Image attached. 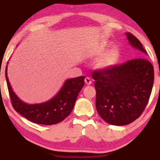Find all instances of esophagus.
<instances>
[{
    "instance_id": "esophagus-1",
    "label": "esophagus",
    "mask_w": 160,
    "mask_h": 160,
    "mask_svg": "<svg viewBox=\"0 0 160 160\" xmlns=\"http://www.w3.org/2000/svg\"><path fill=\"white\" fill-rule=\"evenodd\" d=\"M85 83L87 84V85H91V84H92L91 78L90 77H86L85 79Z\"/></svg>"
}]
</instances>
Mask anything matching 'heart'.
<instances>
[{
    "mask_svg": "<svg viewBox=\"0 0 160 160\" xmlns=\"http://www.w3.org/2000/svg\"><path fill=\"white\" fill-rule=\"evenodd\" d=\"M98 53H93L92 55L95 56ZM118 53V50L116 48H112L107 52L102 54L96 59L94 62V67L97 69H105L112 66L116 56Z\"/></svg>",
    "mask_w": 160,
    "mask_h": 160,
    "instance_id": "heart-1",
    "label": "heart"
}]
</instances>
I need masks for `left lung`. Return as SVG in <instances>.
Listing matches in <instances>:
<instances>
[{"label": "left lung", "instance_id": "8db88e82", "mask_svg": "<svg viewBox=\"0 0 160 160\" xmlns=\"http://www.w3.org/2000/svg\"><path fill=\"white\" fill-rule=\"evenodd\" d=\"M126 35L129 44L141 51L142 58L92 74L95 80L97 112L103 120L114 126L127 125L142 114L154 82L153 66L145 58L147 51L131 33Z\"/></svg>", "mask_w": 160, "mask_h": 160}]
</instances>
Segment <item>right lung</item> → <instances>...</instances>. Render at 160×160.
I'll list each match as a JSON object with an SVG mask.
<instances>
[{"label": "right lung", "instance_id": "add662e5", "mask_svg": "<svg viewBox=\"0 0 160 160\" xmlns=\"http://www.w3.org/2000/svg\"><path fill=\"white\" fill-rule=\"evenodd\" d=\"M8 88L12 107L16 112L32 122L42 125H53L63 121L73 109L78 94L84 86L85 76L70 78L53 98L39 104H27L13 92L5 68Z\"/></svg>", "mask_w": 160, "mask_h": 160}]
</instances>
